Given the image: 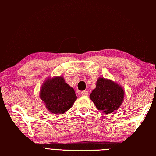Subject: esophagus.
I'll return each mask as SVG.
<instances>
[{"instance_id": "esophagus-1", "label": "esophagus", "mask_w": 156, "mask_h": 156, "mask_svg": "<svg viewBox=\"0 0 156 156\" xmlns=\"http://www.w3.org/2000/svg\"><path fill=\"white\" fill-rule=\"evenodd\" d=\"M81 95H83V96H87V95H88V91H87V90L82 91V92H81Z\"/></svg>"}]
</instances>
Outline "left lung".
I'll list each match as a JSON object with an SVG mask.
<instances>
[{
	"label": "left lung",
	"mask_w": 156,
	"mask_h": 156,
	"mask_svg": "<svg viewBox=\"0 0 156 156\" xmlns=\"http://www.w3.org/2000/svg\"><path fill=\"white\" fill-rule=\"evenodd\" d=\"M124 96V92L121 86L110 80L100 78L90 98L98 109L109 114L118 109Z\"/></svg>",
	"instance_id": "left-lung-1"
}]
</instances>
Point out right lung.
Instances as JSON below:
<instances>
[{
    "mask_svg": "<svg viewBox=\"0 0 156 156\" xmlns=\"http://www.w3.org/2000/svg\"><path fill=\"white\" fill-rule=\"evenodd\" d=\"M40 98L46 107L53 114H63L71 108L77 99L75 91L65 83L62 77L48 79L40 91Z\"/></svg>",
    "mask_w": 156,
    "mask_h": 156,
    "instance_id": "add662e5",
    "label": "right lung"
}]
</instances>
